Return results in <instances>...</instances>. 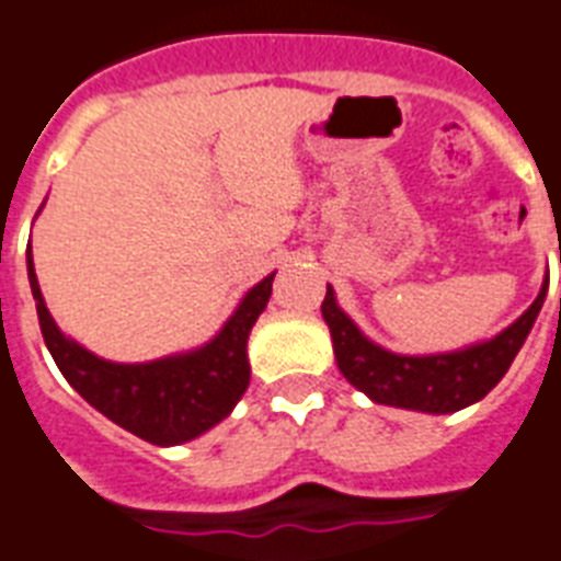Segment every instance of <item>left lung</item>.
I'll return each mask as SVG.
<instances>
[{"label": "left lung", "mask_w": 561, "mask_h": 561, "mask_svg": "<svg viewBox=\"0 0 561 561\" xmlns=\"http://www.w3.org/2000/svg\"><path fill=\"white\" fill-rule=\"evenodd\" d=\"M545 294H548V279L542 282L534 305L511 328L488 342H477L462 351L427 353V356L390 353L370 342L345 310L339 308L331 285L324 294L322 317L331 328L339 370L353 388H359L376 404L422 413H454L488 397L507 374L542 310Z\"/></svg>", "instance_id": "8db88e82"}]
</instances>
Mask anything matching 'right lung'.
<instances>
[{
	"mask_svg": "<svg viewBox=\"0 0 561 561\" xmlns=\"http://www.w3.org/2000/svg\"><path fill=\"white\" fill-rule=\"evenodd\" d=\"M273 276L276 273L244 294L233 317L208 345L142 365H122L99 359L96 353L84 351L56 328L48 305L42 299L33 253L27 248V279L36 299L42 336L56 368L99 413H105L111 422L139 439L162 448L196 439L237 408L251 382L248 336L271 299Z\"/></svg>",
	"mask_w": 561,
	"mask_h": 561,
	"instance_id": "1",
	"label": "right lung"
}]
</instances>
